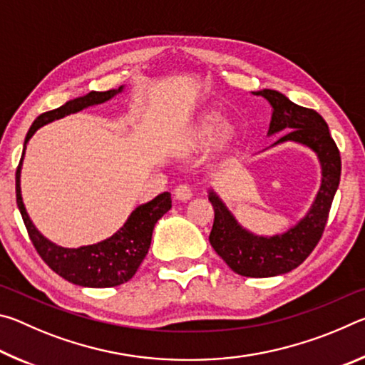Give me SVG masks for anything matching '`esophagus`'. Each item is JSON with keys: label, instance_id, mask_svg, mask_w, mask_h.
Here are the masks:
<instances>
[{"label": "esophagus", "instance_id": "esophagus-1", "mask_svg": "<svg viewBox=\"0 0 365 365\" xmlns=\"http://www.w3.org/2000/svg\"><path fill=\"white\" fill-rule=\"evenodd\" d=\"M191 196H193V190H191V187L187 183L178 185L174 190V197L178 201H188Z\"/></svg>", "mask_w": 365, "mask_h": 365}]
</instances>
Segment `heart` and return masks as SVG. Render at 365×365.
Returning <instances> with one entry per match:
<instances>
[{
  "label": "heart",
  "instance_id": "heart-1",
  "mask_svg": "<svg viewBox=\"0 0 365 365\" xmlns=\"http://www.w3.org/2000/svg\"><path fill=\"white\" fill-rule=\"evenodd\" d=\"M219 127V117L217 115H207L205 120L201 122V125L196 128V138L197 140H209L212 138V135L215 133Z\"/></svg>",
  "mask_w": 365,
  "mask_h": 365
}]
</instances>
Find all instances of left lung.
I'll use <instances>...</instances> for the list:
<instances>
[{
  "mask_svg": "<svg viewBox=\"0 0 365 365\" xmlns=\"http://www.w3.org/2000/svg\"><path fill=\"white\" fill-rule=\"evenodd\" d=\"M255 95L265 98L272 106L269 133L283 132L274 145L296 141L317 154L322 168V183L304 219L285 233L259 237L238 224L220 197L211 190L209 201L214 207V225L209 242L233 272L243 277H275L298 267L322 238L331 201L341 175V158L324 117L314 109L298 106L275 90H261Z\"/></svg>",
  "mask_w": 365,
  "mask_h": 365,
  "instance_id": "8db88e82",
  "label": "left lung"
}]
</instances>
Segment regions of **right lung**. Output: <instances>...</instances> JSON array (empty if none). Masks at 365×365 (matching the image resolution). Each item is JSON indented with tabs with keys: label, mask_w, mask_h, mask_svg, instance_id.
<instances>
[{
	"label": "right lung",
	"mask_w": 365,
	"mask_h": 365,
	"mask_svg": "<svg viewBox=\"0 0 365 365\" xmlns=\"http://www.w3.org/2000/svg\"><path fill=\"white\" fill-rule=\"evenodd\" d=\"M120 91L122 86H119V90L90 91L88 95L67 101L64 106L40 114L32 123V127L29 128L26 143H24V153H26L29 140L32 138V135L41 125L61 119L64 115L78 113L85 108L93 106V104L108 101ZM22 159L16 170L17 207H19L24 224H26L29 237L32 240L36 252L46 262L48 267L56 272L59 277H63L64 280L88 288L117 287L130 280L148 255L154 225L172 207L170 193L164 191L150 202L138 206L130 214V217L127 219L123 227L104 242L90 246H80L77 250L63 248V246L54 245L43 237L29 217L21 195Z\"/></svg>",
	"instance_id": "right-lung-1"
}]
</instances>
